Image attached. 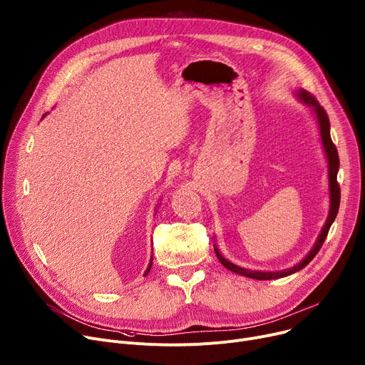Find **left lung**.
<instances>
[{"label": "left lung", "mask_w": 365, "mask_h": 365, "mask_svg": "<svg viewBox=\"0 0 365 365\" xmlns=\"http://www.w3.org/2000/svg\"><path fill=\"white\" fill-rule=\"evenodd\" d=\"M295 95L298 96V100L305 104L311 113L315 117V121H317V126H319V132H320V139H322V145H323V151L326 154V160H327V172H329V197H330V205H329V215L326 218V223L315 240L314 247L311 248V251L294 267H289V269L284 270H277V272H262V270H250V269H244V267H239L236 264H233L232 261L226 259L218 248L214 245V251L215 255L218 258L227 270L240 274V276H245L250 279H255V280H273V279H280V277H286L294 274L299 270H302L307 264L311 262V259L317 255V252L320 251V248L323 247L326 236L329 233V229L331 226V223L334 222V218L337 215L339 211V204H341V187H339L337 183V172H339V155H337V150L334 147V143L331 142L330 138V121L329 117L324 111V108L319 104V101L314 98L312 95H309L305 89H298L295 91Z\"/></svg>", "instance_id": "obj_1"}]
</instances>
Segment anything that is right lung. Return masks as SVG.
<instances>
[{
  "label": "right lung",
  "mask_w": 365,
  "mask_h": 365,
  "mask_svg": "<svg viewBox=\"0 0 365 365\" xmlns=\"http://www.w3.org/2000/svg\"><path fill=\"white\" fill-rule=\"evenodd\" d=\"M46 114H43L42 117H45ZM151 267H153V257H151V261H150V264H148V267H147V270H145V273H143V276H147L148 273H150V270H151Z\"/></svg>",
  "instance_id": "add662e5"
}]
</instances>
